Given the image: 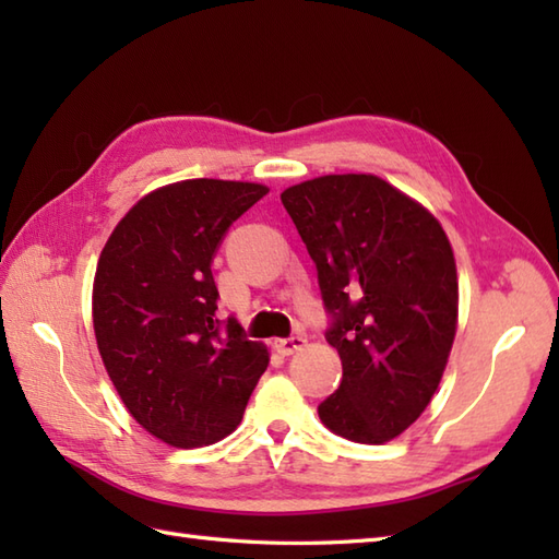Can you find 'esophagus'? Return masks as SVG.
Here are the masks:
<instances>
[{
	"instance_id": "esophagus-1",
	"label": "esophagus",
	"mask_w": 559,
	"mask_h": 559,
	"mask_svg": "<svg viewBox=\"0 0 559 559\" xmlns=\"http://www.w3.org/2000/svg\"><path fill=\"white\" fill-rule=\"evenodd\" d=\"M302 346H305L302 336H290V338H278L276 341V350L281 355H293V353H298Z\"/></svg>"
}]
</instances>
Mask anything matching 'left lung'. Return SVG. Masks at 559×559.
<instances>
[{
  "label": "left lung",
  "mask_w": 559,
  "mask_h": 559,
  "mask_svg": "<svg viewBox=\"0 0 559 559\" xmlns=\"http://www.w3.org/2000/svg\"><path fill=\"white\" fill-rule=\"evenodd\" d=\"M281 201L336 317L326 341L343 379L319 418L350 442L384 444L442 382L459 324L454 249L420 201L370 173L314 177Z\"/></svg>",
  "instance_id": "obj_1"
}]
</instances>
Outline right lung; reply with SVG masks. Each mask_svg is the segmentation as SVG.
Returning a JSON list of instances; mask_svg holds the SVG:
<instances>
[{
	"instance_id": "add662e5",
	"label": "right lung",
	"mask_w": 559,
	"mask_h": 559,
	"mask_svg": "<svg viewBox=\"0 0 559 559\" xmlns=\"http://www.w3.org/2000/svg\"><path fill=\"white\" fill-rule=\"evenodd\" d=\"M266 185L182 180L141 197L115 225L93 278V331L132 418L160 442L197 449L240 425L269 348L228 319L211 261Z\"/></svg>"
}]
</instances>
